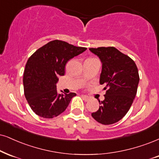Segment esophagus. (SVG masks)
Returning a JSON list of instances; mask_svg holds the SVG:
<instances>
[{
  "instance_id": "1",
  "label": "esophagus",
  "mask_w": 159,
  "mask_h": 159,
  "mask_svg": "<svg viewBox=\"0 0 159 159\" xmlns=\"http://www.w3.org/2000/svg\"><path fill=\"white\" fill-rule=\"evenodd\" d=\"M82 98H83V100L85 101V102L89 101V99H90V98L88 97V96H86V95H82Z\"/></svg>"
}]
</instances>
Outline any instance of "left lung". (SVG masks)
<instances>
[{
    "label": "left lung",
    "mask_w": 159,
    "mask_h": 159,
    "mask_svg": "<svg viewBox=\"0 0 159 159\" xmlns=\"http://www.w3.org/2000/svg\"><path fill=\"white\" fill-rule=\"evenodd\" d=\"M89 50L102 62L99 83L106 90L105 99L99 101V110L91 116L101 124L112 125L122 119L132 105L139 82L138 68L132 59L114 47Z\"/></svg>",
    "instance_id": "left-lung-1"
}]
</instances>
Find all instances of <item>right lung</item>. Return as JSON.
<instances>
[{
	"mask_svg": "<svg viewBox=\"0 0 159 159\" xmlns=\"http://www.w3.org/2000/svg\"><path fill=\"white\" fill-rule=\"evenodd\" d=\"M86 49L55 40L41 47L29 57L23 74V88L25 99L37 115L52 119L66 111L76 93H58L56 85L58 76L65 74L68 60Z\"/></svg>",
	"mask_w": 159,
	"mask_h": 159,
	"instance_id": "right-lung-1",
	"label": "right lung"
}]
</instances>
